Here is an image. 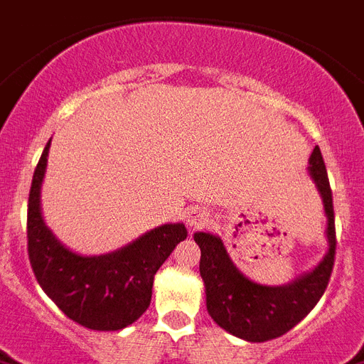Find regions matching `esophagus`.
Listing matches in <instances>:
<instances>
[{
  "mask_svg": "<svg viewBox=\"0 0 364 364\" xmlns=\"http://www.w3.org/2000/svg\"><path fill=\"white\" fill-rule=\"evenodd\" d=\"M186 221H188L189 227H193V229H199V227H204V225L208 223V212L199 206H191L186 212Z\"/></svg>",
  "mask_w": 364,
  "mask_h": 364,
  "instance_id": "esophagus-1",
  "label": "esophagus"
}]
</instances>
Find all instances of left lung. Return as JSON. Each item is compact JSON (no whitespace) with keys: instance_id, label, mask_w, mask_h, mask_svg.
<instances>
[{"instance_id":"obj_1","label":"left lung","mask_w":364,"mask_h":364,"mask_svg":"<svg viewBox=\"0 0 364 364\" xmlns=\"http://www.w3.org/2000/svg\"><path fill=\"white\" fill-rule=\"evenodd\" d=\"M309 173L322 195L327 215L329 251L311 273L284 287H264L249 281L238 272L221 238L208 232H195L200 247V277L206 288V309L214 322L234 337L249 342H266L290 331L314 309L326 292L337 249L333 193L322 152L314 146Z\"/></svg>"}]
</instances>
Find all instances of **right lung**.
I'll use <instances>...</instances> for the list:
<instances>
[{"mask_svg": "<svg viewBox=\"0 0 364 364\" xmlns=\"http://www.w3.org/2000/svg\"><path fill=\"white\" fill-rule=\"evenodd\" d=\"M48 150L50 141L33 175L27 204V253L33 273L70 320L95 331H119L149 309L156 272L188 230L182 223L161 225L115 253H74L53 236L41 214Z\"/></svg>", "mask_w": 364, "mask_h": 364, "instance_id": "1", "label": "right lung"}]
</instances>
